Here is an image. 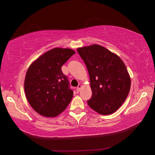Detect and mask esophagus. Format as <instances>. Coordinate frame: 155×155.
I'll return each instance as SVG.
<instances>
[{
    "label": "esophagus",
    "mask_w": 155,
    "mask_h": 155,
    "mask_svg": "<svg viewBox=\"0 0 155 155\" xmlns=\"http://www.w3.org/2000/svg\"><path fill=\"white\" fill-rule=\"evenodd\" d=\"M81 85H78L77 86V91H79L80 90H81Z\"/></svg>",
    "instance_id": "esophagus-1"
}]
</instances>
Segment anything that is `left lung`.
Returning a JSON list of instances; mask_svg holds the SVG:
<instances>
[{
	"mask_svg": "<svg viewBox=\"0 0 155 155\" xmlns=\"http://www.w3.org/2000/svg\"><path fill=\"white\" fill-rule=\"evenodd\" d=\"M77 52L87 66L92 91L88 105L102 115L111 114L125 101L130 78L122 59L104 47H82Z\"/></svg>",
	"mask_w": 155,
	"mask_h": 155,
	"instance_id": "obj_1",
	"label": "left lung"
}]
</instances>
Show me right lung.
Instances as JSON below:
<instances>
[{"instance_id": "add662e5", "label": "right lung", "mask_w": 155, "mask_h": 155, "mask_svg": "<svg viewBox=\"0 0 155 155\" xmlns=\"http://www.w3.org/2000/svg\"><path fill=\"white\" fill-rule=\"evenodd\" d=\"M74 54L72 49L53 48L28 68L25 80L26 97L33 109L43 116H57L71 101L73 90L61 66Z\"/></svg>"}]
</instances>
